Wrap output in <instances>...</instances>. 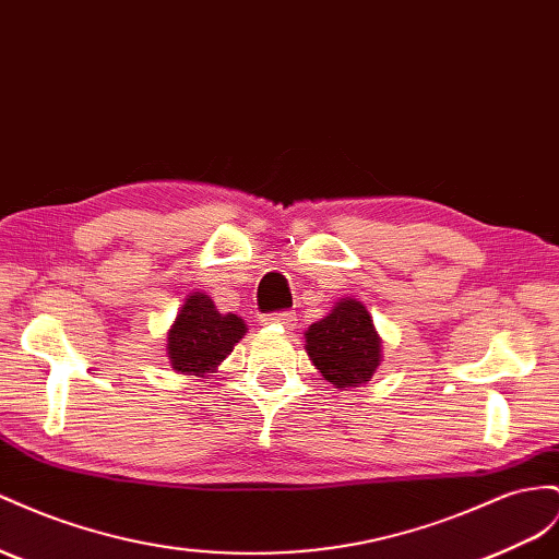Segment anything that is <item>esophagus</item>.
Instances as JSON below:
<instances>
[{
    "instance_id": "esophagus-1",
    "label": "esophagus",
    "mask_w": 559,
    "mask_h": 559,
    "mask_svg": "<svg viewBox=\"0 0 559 559\" xmlns=\"http://www.w3.org/2000/svg\"><path fill=\"white\" fill-rule=\"evenodd\" d=\"M263 324H280V326H286V329H294L296 326V314L294 312H273V314H265Z\"/></svg>"
}]
</instances>
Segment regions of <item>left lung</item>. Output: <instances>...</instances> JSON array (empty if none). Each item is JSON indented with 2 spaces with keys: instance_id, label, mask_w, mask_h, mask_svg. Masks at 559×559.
<instances>
[{
  "instance_id": "1",
  "label": "left lung",
  "mask_w": 559,
  "mask_h": 559,
  "mask_svg": "<svg viewBox=\"0 0 559 559\" xmlns=\"http://www.w3.org/2000/svg\"><path fill=\"white\" fill-rule=\"evenodd\" d=\"M304 336L314 369L338 390L367 385L383 361V341L371 312L357 298L336 300Z\"/></svg>"
}]
</instances>
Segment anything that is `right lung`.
<instances>
[{
    "label": "right lung",
    "instance_id": "right-lung-1",
    "mask_svg": "<svg viewBox=\"0 0 559 559\" xmlns=\"http://www.w3.org/2000/svg\"><path fill=\"white\" fill-rule=\"evenodd\" d=\"M245 336L247 324L242 317L221 314L211 296L192 292L167 331V357L176 373L204 379L218 371L221 361Z\"/></svg>",
    "mask_w": 559,
    "mask_h": 559
}]
</instances>
